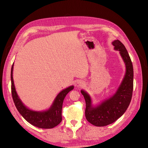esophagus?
<instances>
[{"mask_svg":"<svg viewBox=\"0 0 148 148\" xmlns=\"http://www.w3.org/2000/svg\"><path fill=\"white\" fill-rule=\"evenodd\" d=\"M76 86L77 87H79V88H80V87H82V86H83V85H84V83L82 82V81H78V82H77L76 83Z\"/></svg>","mask_w":148,"mask_h":148,"instance_id":"obj_1","label":"esophagus"}]
</instances>
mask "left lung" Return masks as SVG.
<instances>
[{
  "mask_svg": "<svg viewBox=\"0 0 148 148\" xmlns=\"http://www.w3.org/2000/svg\"><path fill=\"white\" fill-rule=\"evenodd\" d=\"M118 50L126 65V74L117 92L111 98L104 100L96 108L92 106L90 97L84 90L81 92L86 102L85 116L87 121L96 127H104L111 124L126 111L131 102L134 88V70L131 59L125 46L119 40L112 42Z\"/></svg>",
  "mask_w": 148,
  "mask_h": 148,
  "instance_id": "obj_1",
  "label": "left lung"
}]
</instances>
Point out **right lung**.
Wrapping results in <instances>:
<instances>
[{"label":"right lung","instance_id":"add662e5","mask_svg":"<svg viewBox=\"0 0 148 148\" xmlns=\"http://www.w3.org/2000/svg\"><path fill=\"white\" fill-rule=\"evenodd\" d=\"M12 70H13V64L12 65L11 72V93L14 105L20 114L30 124L38 128L48 129L57 126L62 120V110L63 102L67 94L74 89V86H69L62 90L56 96L51 107L48 111L43 112L31 111L23 105L16 92L13 78H12Z\"/></svg>","mask_w":148,"mask_h":148}]
</instances>
